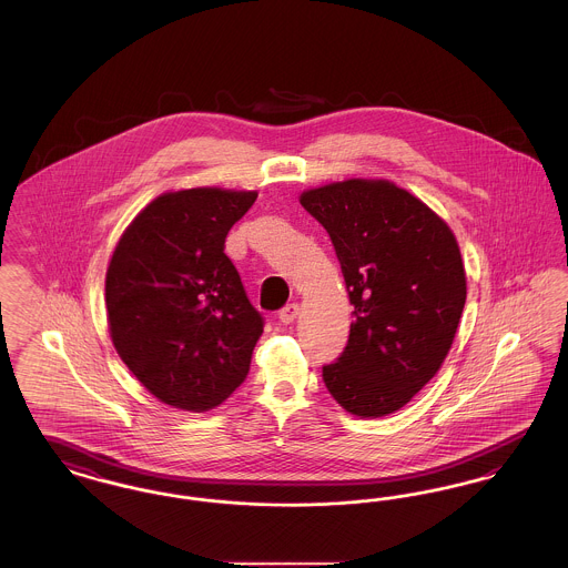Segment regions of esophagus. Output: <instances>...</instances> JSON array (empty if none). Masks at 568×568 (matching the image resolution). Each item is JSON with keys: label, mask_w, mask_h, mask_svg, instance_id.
Segmentation results:
<instances>
[{"label": "esophagus", "mask_w": 568, "mask_h": 568, "mask_svg": "<svg viewBox=\"0 0 568 568\" xmlns=\"http://www.w3.org/2000/svg\"><path fill=\"white\" fill-rule=\"evenodd\" d=\"M297 315H300V306H297V304H287V306L278 313V320L285 325L294 324L297 320Z\"/></svg>", "instance_id": "1"}]
</instances>
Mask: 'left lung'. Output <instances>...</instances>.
<instances>
[{
  "label": "left lung",
  "instance_id": "left-lung-1",
  "mask_svg": "<svg viewBox=\"0 0 568 568\" xmlns=\"http://www.w3.org/2000/svg\"><path fill=\"white\" fill-rule=\"evenodd\" d=\"M329 234L353 304L349 343L324 366L332 398L355 417H385L438 373L456 338L466 272L452 227L385 179L300 193Z\"/></svg>",
  "mask_w": 568,
  "mask_h": 568
}]
</instances>
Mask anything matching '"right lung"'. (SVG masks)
I'll return each mask as SVG.
<instances>
[{"label": "right lung", "mask_w": 568, "mask_h": 568, "mask_svg": "<svg viewBox=\"0 0 568 568\" xmlns=\"http://www.w3.org/2000/svg\"><path fill=\"white\" fill-rule=\"evenodd\" d=\"M257 191L193 187L149 202L106 271L112 345L163 405L204 413L243 383L264 332L223 253Z\"/></svg>", "instance_id": "obj_1"}]
</instances>
